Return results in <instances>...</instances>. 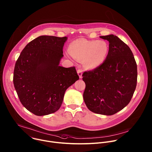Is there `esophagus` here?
I'll return each instance as SVG.
<instances>
[{
  "label": "esophagus",
  "mask_w": 152,
  "mask_h": 152,
  "mask_svg": "<svg viewBox=\"0 0 152 152\" xmlns=\"http://www.w3.org/2000/svg\"><path fill=\"white\" fill-rule=\"evenodd\" d=\"M77 72V74H78L79 77L82 78V69H78Z\"/></svg>",
  "instance_id": "1"
}]
</instances>
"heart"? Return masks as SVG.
<instances>
[{
    "label": "heart",
    "mask_w": 152,
    "mask_h": 152,
    "mask_svg": "<svg viewBox=\"0 0 152 152\" xmlns=\"http://www.w3.org/2000/svg\"><path fill=\"white\" fill-rule=\"evenodd\" d=\"M108 53L109 46L106 41L80 38L70 43L67 54L83 61L86 69H92L104 63Z\"/></svg>",
    "instance_id": "1"
}]
</instances>
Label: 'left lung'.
I'll return each instance as SVG.
<instances>
[{
    "label": "left lung",
    "instance_id": "1",
    "mask_svg": "<svg viewBox=\"0 0 152 152\" xmlns=\"http://www.w3.org/2000/svg\"><path fill=\"white\" fill-rule=\"evenodd\" d=\"M100 37L109 41V53L102 64L83 72V96L90 111L113 115L130 102L137 85V66L129 47L118 37Z\"/></svg>",
    "mask_w": 152,
    "mask_h": 152
}]
</instances>
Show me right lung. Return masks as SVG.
Instances as JSON below:
<instances>
[{"label":"right lung","instance_id":"1","mask_svg":"<svg viewBox=\"0 0 152 152\" xmlns=\"http://www.w3.org/2000/svg\"><path fill=\"white\" fill-rule=\"evenodd\" d=\"M67 39L40 36L26 46L16 61L15 89L23 106L36 116L57 112L66 89L79 79L75 67L59 66Z\"/></svg>","mask_w":152,"mask_h":152}]
</instances>
